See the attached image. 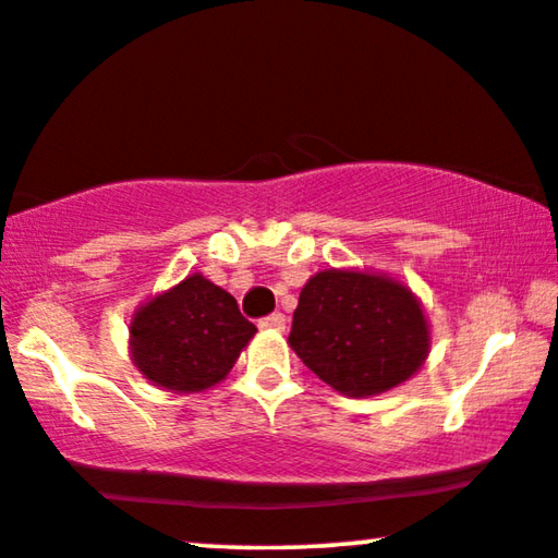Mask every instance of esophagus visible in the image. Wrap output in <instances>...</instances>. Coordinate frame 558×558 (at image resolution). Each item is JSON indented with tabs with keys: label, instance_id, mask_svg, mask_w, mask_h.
Wrapping results in <instances>:
<instances>
[{
	"label": "esophagus",
	"instance_id": "obj_1",
	"mask_svg": "<svg viewBox=\"0 0 558 558\" xmlns=\"http://www.w3.org/2000/svg\"><path fill=\"white\" fill-rule=\"evenodd\" d=\"M259 329H286V316L283 314H270L259 318Z\"/></svg>",
	"mask_w": 558,
	"mask_h": 558
}]
</instances>
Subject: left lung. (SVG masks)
Here are the masks:
<instances>
[{
	"mask_svg": "<svg viewBox=\"0 0 558 558\" xmlns=\"http://www.w3.org/2000/svg\"><path fill=\"white\" fill-rule=\"evenodd\" d=\"M288 344L341 396L367 398L418 373L430 331L421 301L400 280L331 267L303 286Z\"/></svg>",
	"mask_w": 558,
	"mask_h": 558,
	"instance_id": "obj_1",
	"label": "left lung"
}]
</instances>
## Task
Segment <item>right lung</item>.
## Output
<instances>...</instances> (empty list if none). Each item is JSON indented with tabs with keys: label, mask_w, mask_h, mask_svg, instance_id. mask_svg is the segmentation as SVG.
I'll use <instances>...</instances> for the list:
<instances>
[{
	"label": "right lung",
	"mask_w": 558,
	"mask_h": 558,
	"mask_svg": "<svg viewBox=\"0 0 558 558\" xmlns=\"http://www.w3.org/2000/svg\"><path fill=\"white\" fill-rule=\"evenodd\" d=\"M255 331L234 295L193 272L135 311L130 354L158 388L202 392L225 380Z\"/></svg>",
	"instance_id": "1"
}]
</instances>
